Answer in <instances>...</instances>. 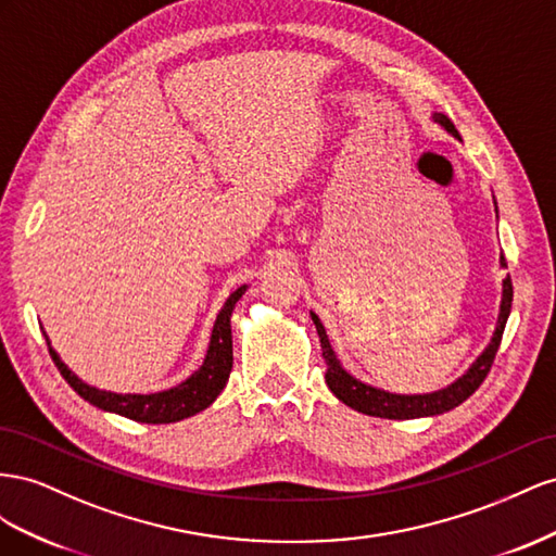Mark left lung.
<instances>
[{
    "label": "left lung",
    "mask_w": 556,
    "mask_h": 556,
    "mask_svg": "<svg viewBox=\"0 0 556 556\" xmlns=\"http://www.w3.org/2000/svg\"><path fill=\"white\" fill-rule=\"evenodd\" d=\"M435 121L447 132L458 137L454 123L447 116L435 114ZM501 265L507 267L503 256H501ZM510 307H513V279L507 277L503 281L501 316H498V326H496L494 338H491V344L484 349L482 356L472 363V368L462 379H458V382H454L452 387L442 389V391L424 393V395H395V393L379 391V389H372L368 384L358 382V379H354L340 366V361L336 358V354H332L328 336H326V330L319 321V316L312 314V321H314L316 332H319V340H321V356H324V363H326V384L344 405L354 407V409L363 412V415H370V417L415 419V417L442 415V412L454 409L456 405H462L466 399H470V395L478 391L480 384L486 379L491 366H494V358H496V352H498L501 340H503L507 316H510Z\"/></svg>",
    "instance_id": "left-lung-1"
}]
</instances>
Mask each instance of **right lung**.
I'll return each mask as SVG.
<instances>
[{
    "instance_id": "obj_1",
    "label": "right lung",
    "mask_w": 556,
    "mask_h": 556,
    "mask_svg": "<svg viewBox=\"0 0 556 556\" xmlns=\"http://www.w3.org/2000/svg\"><path fill=\"white\" fill-rule=\"evenodd\" d=\"M244 291L247 287H240L235 293H230L224 309L218 312L214 330H212L210 352L202 363V368L195 375H190L184 384L174 387L169 391L151 393V395H121V393L88 387L58 358V354L51 349L49 338H46V344H49L51 358L58 366L60 375L65 377V382L88 403L98 405L100 409H106V412H116V415H123L141 424H172V421L198 415V412H202L204 407H210L216 401V395L224 391L232 370L230 314Z\"/></svg>"
}]
</instances>
